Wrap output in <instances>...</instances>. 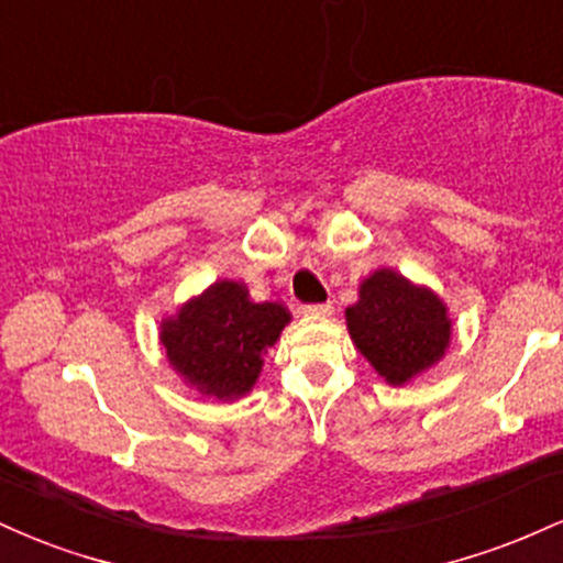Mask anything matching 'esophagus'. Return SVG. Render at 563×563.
<instances>
[{
	"label": "esophagus",
	"instance_id": "1",
	"mask_svg": "<svg viewBox=\"0 0 563 563\" xmlns=\"http://www.w3.org/2000/svg\"><path fill=\"white\" fill-rule=\"evenodd\" d=\"M303 314H312V318H328L333 312V303L331 301H322V303H303L301 307Z\"/></svg>",
	"mask_w": 563,
	"mask_h": 563
}]
</instances>
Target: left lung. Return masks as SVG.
Returning a JSON list of instances; mask_svg holds the SVG:
<instances>
[{
  "instance_id": "obj_1",
  "label": "left lung",
  "mask_w": 563,
  "mask_h": 563,
  "mask_svg": "<svg viewBox=\"0 0 563 563\" xmlns=\"http://www.w3.org/2000/svg\"><path fill=\"white\" fill-rule=\"evenodd\" d=\"M354 346L391 386L421 376L444 357L452 322L434 290L412 286L394 269H376L346 309Z\"/></svg>"
}]
</instances>
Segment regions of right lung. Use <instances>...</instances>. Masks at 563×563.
Returning <instances> with one entry per match:
<instances>
[{"mask_svg": "<svg viewBox=\"0 0 563 563\" xmlns=\"http://www.w3.org/2000/svg\"><path fill=\"white\" fill-rule=\"evenodd\" d=\"M288 322L283 303H256L243 283L219 280L161 322V344L185 384L230 402L254 389L262 357Z\"/></svg>", "mask_w": 563, "mask_h": 563, "instance_id": "add662e5", "label": "right lung"}]
</instances>
